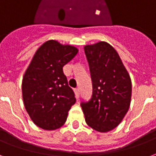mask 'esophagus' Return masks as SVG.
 Returning a JSON list of instances; mask_svg holds the SVG:
<instances>
[{
	"label": "esophagus",
	"mask_w": 156,
	"mask_h": 156,
	"mask_svg": "<svg viewBox=\"0 0 156 156\" xmlns=\"http://www.w3.org/2000/svg\"><path fill=\"white\" fill-rule=\"evenodd\" d=\"M75 94H76V99H79L80 90L78 89V88H76V89H75Z\"/></svg>",
	"instance_id": "obj_1"
}]
</instances>
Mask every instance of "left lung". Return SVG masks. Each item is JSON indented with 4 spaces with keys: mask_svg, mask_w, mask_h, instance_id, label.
I'll return each instance as SVG.
<instances>
[{
    "mask_svg": "<svg viewBox=\"0 0 156 156\" xmlns=\"http://www.w3.org/2000/svg\"><path fill=\"white\" fill-rule=\"evenodd\" d=\"M92 80L93 93L81 102L86 124L99 132L120 125L130 105L132 85L120 55L109 43L99 41L84 46Z\"/></svg>",
    "mask_w": 156,
    "mask_h": 156,
    "instance_id": "1",
    "label": "left lung"
}]
</instances>
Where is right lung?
<instances>
[{"label":"right lung","mask_w":156,"mask_h":156,"mask_svg":"<svg viewBox=\"0 0 156 156\" xmlns=\"http://www.w3.org/2000/svg\"><path fill=\"white\" fill-rule=\"evenodd\" d=\"M78 51L73 45L47 41L36 51L24 74V105L34 124L41 129L54 130L61 127L76 101L63 66Z\"/></svg>","instance_id":"right-lung-1"}]
</instances>
